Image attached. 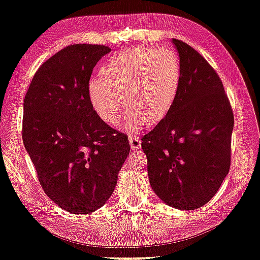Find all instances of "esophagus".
<instances>
[{"instance_id":"34e87169","label":"esophagus","mask_w":260,"mask_h":260,"mask_svg":"<svg viewBox=\"0 0 260 260\" xmlns=\"http://www.w3.org/2000/svg\"><path fill=\"white\" fill-rule=\"evenodd\" d=\"M128 140H129V146H131L132 150H138V149H140V147H141V140H140V139H139L138 135H134V137H129Z\"/></svg>"}]
</instances>
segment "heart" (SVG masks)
Masks as SVG:
<instances>
[{"mask_svg": "<svg viewBox=\"0 0 260 260\" xmlns=\"http://www.w3.org/2000/svg\"><path fill=\"white\" fill-rule=\"evenodd\" d=\"M100 75L87 85L92 110L104 122L115 125L128 104L133 112L123 118L121 127L133 132L142 128L146 120L155 123L167 115L179 93L181 64L172 50L138 48L111 58Z\"/></svg>", "mask_w": 260, "mask_h": 260, "instance_id": "heart-1", "label": "heart"}]
</instances>
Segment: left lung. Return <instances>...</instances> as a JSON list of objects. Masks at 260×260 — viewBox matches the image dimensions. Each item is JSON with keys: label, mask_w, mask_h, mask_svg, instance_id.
<instances>
[{"label": "left lung", "mask_w": 260, "mask_h": 260, "mask_svg": "<svg viewBox=\"0 0 260 260\" xmlns=\"http://www.w3.org/2000/svg\"><path fill=\"white\" fill-rule=\"evenodd\" d=\"M181 64L176 100L142 137L150 187L180 210L207 204L230 169L234 114L218 75L184 42L173 38Z\"/></svg>", "instance_id": "left-lung-1"}]
</instances>
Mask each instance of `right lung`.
Here are the masks:
<instances>
[{"label":"right lung","instance_id":"add662e5","mask_svg":"<svg viewBox=\"0 0 260 260\" xmlns=\"http://www.w3.org/2000/svg\"><path fill=\"white\" fill-rule=\"evenodd\" d=\"M105 45L73 44L35 73L23 103V143L44 192L72 214L102 208L117 187L128 139L104 122L88 102L93 68Z\"/></svg>","mask_w":260,"mask_h":260}]
</instances>
